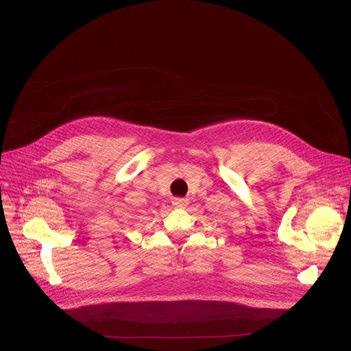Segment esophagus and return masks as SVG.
I'll return each mask as SVG.
<instances>
[{
	"label": "esophagus",
	"mask_w": 351,
	"mask_h": 351,
	"mask_svg": "<svg viewBox=\"0 0 351 351\" xmlns=\"http://www.w3.org/2000/svg\"><path fill=\"white\" fill-rule=\"evenodd\" d=\"M172 204H173L176 208H184V207H187V204H189V199H187V198H175Z\"/></svg>",
	"instance_id": "1"
}]
</instances>
